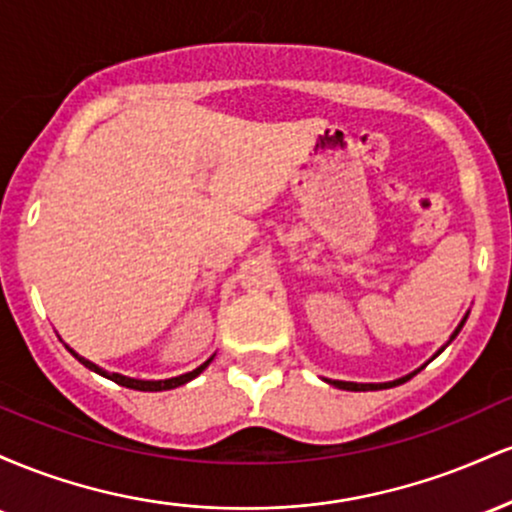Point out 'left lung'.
I'll use <instances>...</instances> for the list:
<instances>
[{
  "label": "left lung",
  "mask_w": 512,
  "mask_h": 512,
  "mask_svg": "<svg viewBox=\"0 0 512 512\" xmlns=\"http://www.w3.org/2000/svg\"><path fill=\"white\" fill-rule=\"evenodd\" d=\"M464 320H467V317H464ZM464 320H462V325H464ZM462 325L457 327L455 330V334H452L450 337V342L452 339L457 337V334H460V330H462ZM443 351V349H440ZM438 351V354H440ZM436 354V356H438ZM411 378V375H407V378H402V380H395V383H383V385H358V383H342V380H327V383L330 385H334V387H339V390H351V392H366V390H385V387H392V385H402V383H407V380Z\"/></svg>",
  "instance_id": "left-lung-1"
}]
</instances>
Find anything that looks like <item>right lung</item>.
Masks as SVG:
<instances>
[{
  "instance_id": "right-lung-1",
  "label": "right lung",
  "mask_w": 512,
  "mask_h": 512,
  "mask_svg": "<svg viewBox=\"0 0 512 512\" xmlns=\"http://www.w3.org/2000/svg\"><path fill=\"white\" fill-rule=\"evenodd\" d=\"M69 351H72V349H69ZM72 356H74V358H79V361L84 363L86 368H91L93 373L103 375V378L113 380V383L122 385V387H129V390H142V392H163V390H173V387H180V385L190 383L192 378H197V375L202 373V370L207 368L209 363H211V358H209L207 363H202V366L192 370V373H185V375H180V378H170V380H134V378H125V375H117V373H105V370H103V368H98L96 363L86 361V358H81L79 354H74V351H72Z\"/></svg>"
}]
</instances>
